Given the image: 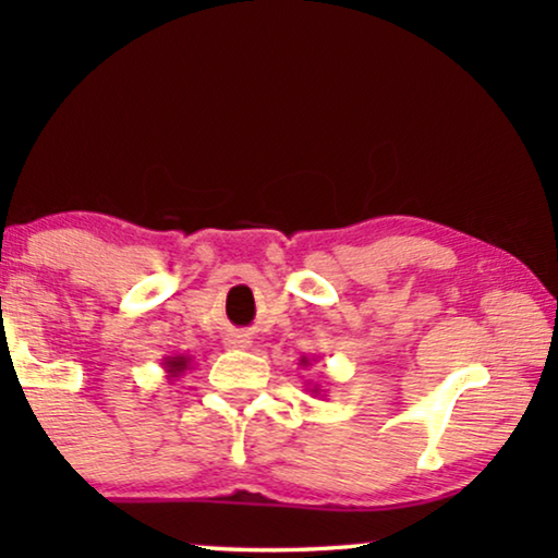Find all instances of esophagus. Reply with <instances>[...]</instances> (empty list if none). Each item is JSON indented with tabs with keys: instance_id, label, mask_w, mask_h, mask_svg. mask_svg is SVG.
I'll list each match as a JSON object with an SVG mask.
<instances>
[{
	"instance_id": "obj_1",
	"label": "esophagus",
	"mask_w": 558,
	"mask_h": 558,
	"mask_svg": "<svg viewBox=\"0 0 558 558\" xmlns=\"http://www.w3.org/2000/svg\"><path fill=\"white\" fill-rule=\"evenodd\" d=\"M248 338H241V335H233V338H228V345L231 348H248Z\"/></svg>"
}]
</instances>
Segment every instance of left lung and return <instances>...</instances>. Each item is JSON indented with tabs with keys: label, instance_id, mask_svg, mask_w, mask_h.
<instances>
[{
	"label": "left lung",
	"instance_id": "8db88e82",
	"mask_svg": "<svg viewBox=\"0 0 558 558\" xmlns=\"http://www.w3.org/2000/svg\"><path fill=\"white\" fill-rule=\"evenodd\" d=\"M302 365H310V361H307V357H302V361H300ZM310 391L312 393H319V386H315V388H310Z\"/></svg>",
	"mask_w": 558,
	"mask_h": 558
}]
</instances>
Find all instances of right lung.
Instances as JSON below:
<instances>
[{
	"label": "right lung",
	"mask_w": 558,
	"mask_h": 558,
	"mask_svg": "<svg viewBox=\"0 0 558 558\" xmlns=\"http://www.w3.org/2000/svg\"><path fill=\"white\" fill-rule=\"evenodd\" d=\"M165 371L167 378H178L190 368V357L187 355H174V357H165Z\"/></svg>",
	"instance_id": "obj_1"
}]
</instances>
